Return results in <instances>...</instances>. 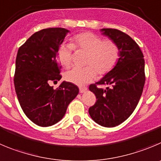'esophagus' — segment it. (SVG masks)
<instances>
[{
	"mask_svg": "<svg viewBox=\"0 0 161 161\" xmlns=\"http://www.w3.org/2000/svg\"><path fill=\"white\" fill-rule=\"evenodd\" d=\"M86 90H87V88L85 87V86H83V87H79V92L83 93V92H85Z\"/></svg>",
	"mask_w": 161,
	"mask_h": 161,
	"instance_id": "1",
	"label": "esophagus"
}]
</instances>
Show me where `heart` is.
<instances>
[{
	"label": "heart",
	"instance_id": "obj_1",
	"mask_svg": "<svg viewBox=\"0 0 161 161\" xmlns=\"http://www.w3.org/2000/svg\"><path fill=\"white\" fill-rule=\"evenodd\" d=\"M74 48L87 52L85 67H74L64 74L66 81L78 86L86 85L97 75H105L114 68L120 57V48L116 42L103 40L93 32L85 31L75 35L70 43H63L57 52L58 61L64 67H69L72 62Z\"/></svg>",
	"mask_w": 161,
	"mask_h": 161
}]
</instances>
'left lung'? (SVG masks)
Wrapping results in <instances>:
<instances>
[{"instance_id":"1","label":"left lung","mask_w":161,"mask_h":161,"mask_svg":"<svg viewBox=\"0 0 161 161\" xmlns=\"http://www.w3.org/2000/svg\"><path fill=\"white\" fill-rule=\"evenodd\" d=\"M103 35L116 42L120 58L114 68L89 89L96 103L89 108L91 118L104 127H114L125 121L136 109L145 82V59L137 43L114 28H103ZM106 85L104 90L97 86Z\"/></svg>"}]
</instances>
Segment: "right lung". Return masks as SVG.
I'll return each instance as SVG.
<instances>
[{
  "label": "right lung",
  "mask_w": 161,
  "mask_h": 161,
  "mask_svg": "<svg viewBox=\"0 0 161 161\" xmlns=\"http://www.w3.org/2000/svg\"><path fill=\"white\" fill-rule=\"evenodd\" d=\"M67 32L63 28L36 31L19 47L16 55L14 86L18 101L25 115L42 127L62 119L79 94L71 82L64 81L56 89L50 85L62 78L57 52Z\"/></svg>",
  "instance_id": "add662e5"
}]
</instances>
